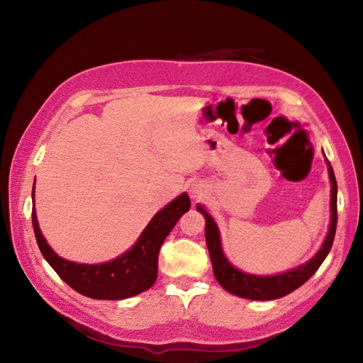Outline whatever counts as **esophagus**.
<instances>
[{"instance_id":"34e87169","label":"esophagus","mask_w":363,"mask_h":363,"mask_svg":"<svg viewBox=\"0 0 363 363\" xmlns=\"http://www.w3.org/2000/svg\"><path fill=\"white\" fill-rule=\"evenodd\" d=\"M206 195H208V188H207V184H204L201 182L194 183L189 188V196L194 201H200V200L206 199Z\"/></svg>"}]
</instances>
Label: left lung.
<instances>
[{
	"label": "left lung",
	"instance_id": "1",
	"mask_svg": "<svg viewBox=\"0 0 363 363\" xmlns=\"http://www.w3.org/2000/svg\"><path fill=\"white\" fill-rule=\"evenodd\" d=\"M327 168H328V179H330L332 191H330V225H328V232L324 239L321 248L316 251V255L307 260L303 265L296 267L294 269L284 271L280 274H274V276H256V274H250L238 269L228 262L223 251L221 244V235H219V228L215 223L212 215L208 213L204 206L199 204L196 211L201 212L206 219V244L208 255H211L212 267L215 279L221 286L236 296L247 300H276L281 296L291 294L292 291L298 289L301 284L309 280L316 269L321 267V263L327 257L330 248L333 245V239L336 233V223H337V184L335 179V172L330 162L325 159Z\"/></svg>",
	"mask_w": 363,
	"mask_h": 363
}]
</instances>
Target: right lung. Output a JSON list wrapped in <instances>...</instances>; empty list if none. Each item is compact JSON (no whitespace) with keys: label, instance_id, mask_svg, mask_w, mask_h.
I'll return each mask as SVG.
<instances>
[{"label":"right lung","instance_id":"obj_1","mask_svg":"<svg viewBox=\"0 0 363 363\" xmlns=\"http://www.w3.org/2000/svg\"><path fill=\"white\" fill-rule=\"evenodd\" d=\"M31 199V221L42 256L65 283L94 300H125L150 289L157 279V260L163 240L191 208L189 196L183 192L151 218L131 248L111 262L89 265L67 260L54 252L39 228L35 211V184Z\"/></svg>","mask_w":363,"mask_h":363}]
</instances>
